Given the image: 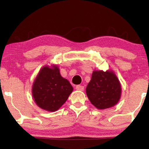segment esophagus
<instances>
[{
  "label": "esophagus",
  "mask_w": 149,
  "mask_h": 149,
  "mask_svg": "<svg viewBox=\"0 0 149 149\" xmlns=\"http://www.w3.org/2000/svg\"><path fill=\"white\" fill-rule=\"evenodd\" d=\"M76 89L79 91H83V89H84V87L82 86V85H77Z\"/></svg>",
  "instance_id": "1"
}]
</instances>
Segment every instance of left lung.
Masks as SVG:
<instances>
[{
    "mask_svg": "<svg viewBox=\"0 0 149 149\" xmlns=\"http://www.w3.org/2000/svg\"><path fill=\"white\" fill-rule=\"evenodd\" d=\"M91 103L97 109H106L117 104L121 97V87L112 70H94L86 87Z\"/></svg>",
    "mask_w": 149,
    "mask_h": 149,
    "instance_id": "8db88e82",
    "label": "left lung"
}]
</instances>
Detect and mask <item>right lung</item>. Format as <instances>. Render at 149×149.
<instances>
[{"label":"right lung","mask_w":149,"mask_h":149,"mask_svg":"<svg viewBox=\"0 0 149 149\" xmlns=\"http://www.w3.org/2000/svg\"><path fill=\"white\" fill-rule=\"evenodd\" d=\"M73 91L67 79L63 78L56 65L40 69L32 85V96L40 109L49 112L58 111Z\"/></svg>","instance_id":"add662e5"}]
</instances>
